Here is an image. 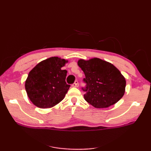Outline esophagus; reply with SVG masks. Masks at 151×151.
<instances>
[{
    "mask_svg": "<svg viewBox=\"0 0 151 151\" xmlns=\"http://www.w3.org/2000/svg\"><path fill=\"white\" fill-rule=\"evenodd\" d=\"M78 86H79V84H78V81H76L75 82L73 83V84H72V86L73 87H75V88H78Z\"/></svg>",
    "mask_w": 151,
    "mask_h": 151,
    "instance_id": "esophagus-1",
    "label": "esophagus"
}]
</instances>
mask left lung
I'll use <instances>...</instances> for the list:
<instances>
[{"label": "left lung", "instance_id": "obj_1", "mask_svg": "<svg viewBox=\"0 0 151 151\" xmlns=\"http://www.w3.org/2000/svg\"><path fill=\"white\" fill-rule=\"evenodd\" d=\"M78 65L84 71L86 86L85 100L96 108H104L116 103L125 92L126 80L113 64L97 58L81 59Z\"/></svg>", "mask_w": 151, "mask_h": 151}]
</instances>
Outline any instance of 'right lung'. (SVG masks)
<instances>
[{
  "mask_svg": "<svg viewBox=\"0 0 151 151\" xmlns=\"http://www.w3.org/2000/svg\"><path fill=\"white\" fill-rule=\"evenodd\" d=\"M68 61L51 57L41 61L32 69L25 82V89L32 103L40 108H49L62 101L70 88L62 70Z\"/></svg>",
  "mask_w": 151,
  "mask_h": 151,
  "instance_id": "1",
  "label": "right lung"
}]
</instances>
